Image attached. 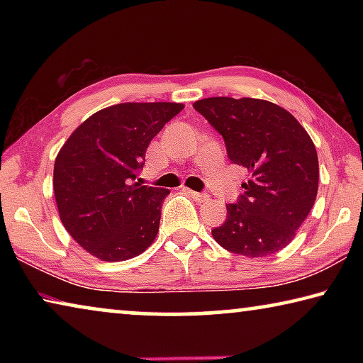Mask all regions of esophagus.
<instances>
[{"instance_id":"1","label":"esophagus","mask_w":363,"mask_h":363,"mask_svg":"<svg viewBox=\"0 0 363 363\" xmlns=\"http://www.w3.org/2000/svg\"><path fill=\"white\" fill-rule=\"evenodd\" d=\"M189 195L192 196L195 201H199V203H205V201L210 200V195L203 192H194V190H189Z\"/></svg>"}]
</instances>
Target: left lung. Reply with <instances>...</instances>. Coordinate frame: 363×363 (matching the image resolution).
<instances>
[{
  "instance_id": "8db88e82",
  "label": "left lung",
  "mask_w": 363,
  "mask_h": 363,
  "mask_svg": "<svg viewBox=\"0 0 363 363\" xmlns=\"http://www.w3.org/2000/svg\"><path fill=\"white\" fill-rule=\"evenodd\" d=\"M194 108L224 139L232 163L250 181L211 233L235 255L262 257L290 243L314 206L318 189L315 145L285 108L251 97H208Z\"/></svg>"
}]
</instances>
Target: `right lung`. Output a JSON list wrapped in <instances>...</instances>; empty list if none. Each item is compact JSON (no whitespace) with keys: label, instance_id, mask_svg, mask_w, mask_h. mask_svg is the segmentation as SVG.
Segmentation results:
<instances>
[{"label":"right lung","instance_id":"add662e5","mask_svg":"<svg viewBox=\"0 0 363 363\" xmlns=\"http://www.w3.org/2000/svg\"><path fill=\"white\" fill-rule=\"evenodd\" d=\"M184 108L126 102L91 115L54 163V196L67 232L102 261H126L155 240L168 189L139 184L150 140Z\"/></svg>","mask_w":363,"mask_h":363}]
</instances>
